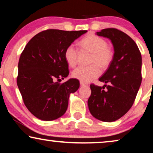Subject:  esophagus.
Instances as JSON below:
<instances>
[{"label": "esophagus", "mask_w": 153, "mask_h": 153, "mask_svg": "<svg viewBox=\"0 0 153 153\" xmlns=\"http://www.w3.org/2000/svg\"><path fill=\"white\" fill-rule=\"evenodd\" d=\"M80 85L82 86H86L87 85V84L86 83H85V82H80Z\"/></svg>", "instance_id": "1"}]
</instances>
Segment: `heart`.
<instances>
[{
    "label": "heart",
    "instance_id": "1",
    "mask_svg": "<svg viewBox=\"0 0 153 153\" xmlns=\"http://www.w3.org/2000/svg\"><path fill=\"white\" fill-rule=\"evenodd\" d=\"M83 49L92 53L90 63L88 67L79 66L72 72V76L84 82H89L97 78L101 74V69L108 68L113 59V51L108 47L106 41L103 38L90 34L82 38L79 42ZM77 50L74 45H70L65 51L66 62L71 67H74L77 63Z\"/></svg>",
    "mask_w": 153,
    "mask_h": 153
}]
</instances>
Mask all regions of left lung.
Listing matches in <instances>:
<instances>
[{"label":"left lung","instance_id":"1","mask_svg":"<svg viewBox=\"0 0 153 153\" xmlns=\"http://www.w3.org/2000/svg\"><path fill=\"white\" fill-rule=\"evenodd\" d=\"M96 33L111 41L114 55L108 69L99 78L108 85L91 84L88 106L95 118L111 122L122 117L133 106L142 82V55L135 41L118 29H104Z\"/></svg>","mask_w":153,"mask_h":153}]
</instances>
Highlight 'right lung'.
Here are the masks:
<instances>
[{
  "label": "right lung",
  "mask_w": 153,
  "mask_h": 153,
  "mask_svg": "<svg viewBox=\"0 0 153 153\" xmlns=\"http://www.w3.org/2000/svg\"><path fill=\"white\" fill-rule=\"evenodd\" d=\"M87 31L48 29L29 40L20 55L17 85L27 109L38 119L51 121L67 111L71 93L79 87L78 79L69 76L65 51Z\"/></svg>",
  "instance_id": "1"
}]
</instances>
